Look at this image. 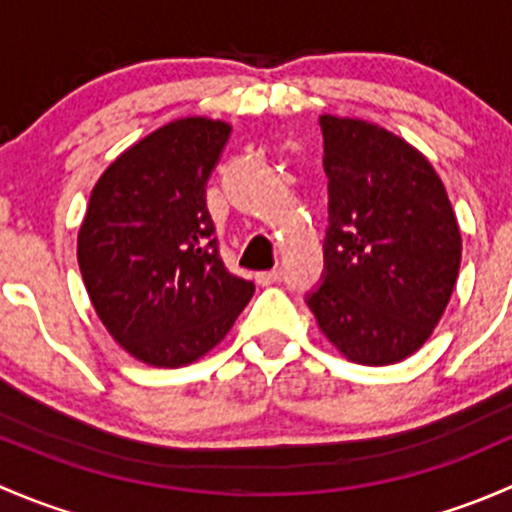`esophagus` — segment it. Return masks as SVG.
I'll use <instances>...</instances> for the list:
<instances>
[{"instance_id":"obj_1","label":"esophagus","mask_w":512,"mask_h":512,"mask_svg":"<svg viewBox=\"0 0 512 512\" xmlns=\"http://www.w3.org/2000/svg\"><path fill=\"white\" fill-rule=\"evenodd\" d=\"M255 280H257V285H262V287H267V285H275V282H280V280H282V270H280V267H275V270L257 272V275H255Z\"/></svg>"}]
</instances>
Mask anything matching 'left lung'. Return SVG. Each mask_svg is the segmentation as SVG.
Wrapping results in <instances>:
<instances>
[{"label": "left lung", "instance_id": "left-lung-1", "mask_svg": "<svg viewBox=\"0 0 512 512\" xmlns=\"http://www.w3.org/2000/svg\"><path fill=\"white\" fill-rule=\"evenodd\" d=\"M319 126L329 227L324 282L307 304L349 361L396 364L426 344L456 287V213L433 165L404 138L329 113Z\"/></svg>", "mask_w": 512, "mask_h": 512}]
</instances>
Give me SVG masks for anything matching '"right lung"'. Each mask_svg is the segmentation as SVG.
<instances>
[{
  "label": "right lung",
  "instance_id": "add662e5",
  "mask_svg": "<svg viewBox=\"0 0 512 512\" xmlns=\"http://www.w3.org/2000/svg\"><path fill=\"white\" fill-rule=\"evenodd\" d=\"M230 123L190 116L113 160L79 227L81 277L113 339L148 366L193 364L225 339L255 285L225 270L205 185Z\"/></svg>",
  "mask_w": 512,
  "mask_h": 512
}]
</instances>
